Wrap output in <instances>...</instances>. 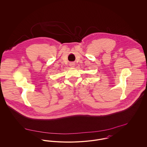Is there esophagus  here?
<instances>
[{
	"label": "esophagus",
	"instance_id": "34e87169",
	"mask_svg": "<svg viewBox=\"0 0 147 147\" xmlns=\"http://www.w3.org/2000/svg\"><path fill=\"white\" fill-rule=\"evenodd\" d=\"M69 65H70V66L71 67H74V65H75V64L73 63V62H71V63H70Z\"/></svg>",
	"mask_w": 147,
	"mask_h": 147
}]
</instances>
